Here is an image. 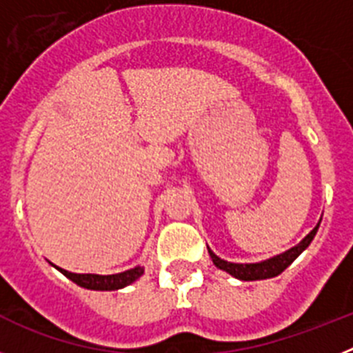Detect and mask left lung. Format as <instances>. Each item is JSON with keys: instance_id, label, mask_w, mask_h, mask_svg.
Listing matches in <instances>:
<instances>
[{"instance_id": "8db88e82", "label": "left lung", "mask_w": 353, "mask_h": 353, "mask_svg": "<svg viewBox=\"0 0 353 353\" xmlns=\"http://www.w3.org/2000/svg\"><path fill=\"white\" fill-rule=\"evenodd\" d=\"M318 226H320V221H318L316 226H314L297 245H293L292 249L281 252V254H276V256L269 258V260L256 261V263H233V261H226L223 260V258L217 256V254H215V252L207 245L208 254H210L212 261H214V265L217 267V269L224 270V272L236 277V279H240V281H260V279H270V277L279 276L286 267H290L293 261L297 260V256L302 251L307 249V245L313 242L314 235H316Z\"/></svg>"}]
</instances>
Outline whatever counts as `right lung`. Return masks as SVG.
<instances>
[{"label": "right lung", "instance_id": "add662e5", "mask_svg": "<svg viewBox=\"0 0 353 353\" xmlns=\"http://www.w3.org/2000/svg\"><path fill=\"white\" fill-rule=\"evenodd\" d=\"M52 267L60 270L63 276H67L70 281H74L81 288L97 290V292H113V290L125 288V286L132 285L134 281H138L139 277L143 276V272H145V267H141V265L125 270V272L108 274V276H101V274H76L68 272V270L61 269V267H56V265H52Z\"/></svg>", "mask_w": 353, "mask_h": 353}]
</instances>
